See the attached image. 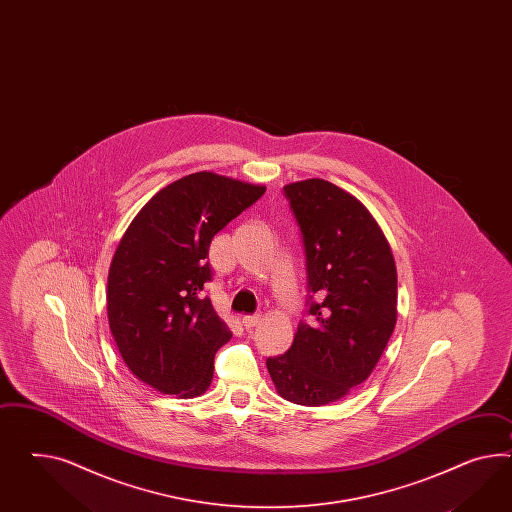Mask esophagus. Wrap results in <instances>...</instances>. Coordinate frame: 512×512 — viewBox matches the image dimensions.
Instances as JSON below:
<instances>
[{
    "label": "esophagus",
    "instance_id": "1",
    "mask_svg": "<svg viewBox=\"0 0 512 512\" xmlns=\"http://www.w3.org/2000/svg\"><path fill=\"white\" fill-rule=\"evenodd\" d=\"M259 322H261V315H246V317H242V326H244L246 330L255 328Z\"/></svg>",
    "mask_w": 512,
    "mask_h": 512
}]
</instances>
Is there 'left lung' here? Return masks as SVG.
Masks as SVG:
<instances>
[{
    "instance_id": "obj_1",
    "label": "left lung",
    "mask_w": 512,
    "mask_h": 512,
    "mask_svg": "<svg viewBox=\"0 0 512 512\" xmlns=\"http://www.w3.org/2000/svg\"><path fill=\"white\" fill-rule=\"evenodd\" d=\"M283 192L304 240L311 320L266 369L285 401L324 406L365 382L382 358L397 324V268L358 197L324 179L291 182Z\"/></svg>"
}]
</instances>
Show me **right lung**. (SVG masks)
<instances>
[{
  "mask_svg": "<svg viewBox=\"0 0 512 512\" xmlns=\"http://www.w3.org/2000/svg\"><path fill=\"white\" fill-rule=\"evenodd\" d=\"M266 192L263 184L199 171L167 184L128 225L108 274V322L126 367L143 384L199 397L231 339L203 285L216 233Z\"/></svg>",
  "mask_w": 512,
  "mask_h": 512,
  "instance_id": "1",
  "label": "right lung"
}]
</instances>
